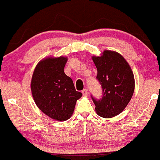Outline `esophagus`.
Here are the masks:
<instances>
[{
	"label": "esophagus",
	"mask_w": 160,
	"mask_h": 160,
	"mask_svg": "<svg viewBox=\"0 0 160 160\" xmlns=\"http://www.w3.org/2000/svg\"><path fill=\"white\" fill-rule=\"evenodd\" d=\"M82 93L83 96H87L88 95V90L87 89H83L82 91Z\"/></svg>",
	"instance_id": "esophagus-1"
}]
</instances>
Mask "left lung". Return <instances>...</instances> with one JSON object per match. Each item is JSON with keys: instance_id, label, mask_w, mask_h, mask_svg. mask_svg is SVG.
Returning a JSON list of instances; mask_svg holds the SVG:
<instances>
[{"instance_id": "obj_1", "label": "left lung", "mask_w": 160, "mask_h": 160, "mask_svg": "<svg viewBox=\"0 0 160 160\" xmlns=\"http://www.w3.org/2000/svg\"><path fill=\"white\" fill-rule=\"evenodd\" d=\"M92 58L102 96L97 99L91 95V98L98 115L111 118L121 113L131 99L135 88L133 74L125 58L114 51H105L102 57Z\"/></svg>"}]
</instances>
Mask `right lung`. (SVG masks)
Segmentation results:
<instances>
[{
  "label": "right lung",
  "instance_id": "1",
  "mask_svg": "<svg viewBox=\"0 0 160 160\" xmlns=\"http://www.w3.org/2000/svg\"><path fill=\"white\" fill-rule=\"evenodd\" d=\"M65 57L48 58L38 63L31 81L33 98L41 111L58 121L70 118L82 93L75 90L73 81L65 75Z\"/></svg>",
  "mask_w": 160,
  "mask_h": 160
}]
</instances>
